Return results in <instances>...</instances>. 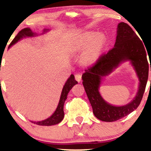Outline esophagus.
<instances>
[{"label":"esophagus","mask_w":151,"mask_h":151,"mask_svg":"<svg viewBox=\"0 0 151 151\" xmlns=\"http://www.w3.org/2000/svg\"><path fill=\"white\" fill-rule=\"evenodd\" d=\"M81 77H82V73H76L75 75V78L78 82H81Z\"/></svg>","instance_id":"34e87169"}]
</instances>
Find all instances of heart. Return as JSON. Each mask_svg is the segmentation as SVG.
<instances>
[{"label":"heart","mask_w":151,"mask_h":151,"mask_svg":"<svg viewBox=\"0 0 151 151\" xmlns=\"http://www.w3.org/2000/svg\"><path fill=\"white\" fill-rule=\"evenodd\" d=\"M95 35L94 34H88L86 36L83 37L82 40L78 44L77 48L78 49L85 48L88 46L91 42L90 47L87 49L86 52L84 55V60L86 62H93L97 58L100 51L102 50V47L104 45V37L102 35H97V36L94 39L93 37Z\"/></svg>","instance_id":"heart-1"}]
</instances>
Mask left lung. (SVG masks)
<instances>
[{"label": "left lung", "mask_w": 151, "mask_h": 151, "mask_svg": "<svg viewBox=\"0 0 151 151\" xmlns=\"http://www.w3.org/2000/svg\"><path fill=\"white\" fill-rule=\"evenodd\" d=\"M127 60L132 61L139 76V91L135 99L130 104L122 107H115L102 99L98 88L102 76L107 75L121 62ZM148 70L146 51L143 42L128 24L119 23L114 48L101 55L95 63L88 67L82 76L83 86L94 115L101 121L111 122L117 121L135 110L141 103L146 89Z\"/></svg>", "instance_id": "obj_1"}]
</instances>
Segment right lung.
Instances as JSON below:
<instances>
[{"label":"right lung","mask_w":151,"mask_h":151,"mask_svg":"<svg viewBox=\"0 0 151 151\" xmlns=\"http://www.w3.org/2000/svg\"><path fill=\"white\" fill-rule=\"evenodd\" d=\"M44 31H46V29H44ZM35 35V33H33L32 32V30L29 28H24L19 32V33L16 35V37L13 39V40L12 41L11 43L9 45V47H11L12 45H13L14 44H15L17 41H19L21 38L25 37H32ZM78 82L75 80V77L73 75H71L70 76V78L68 79V81H66V83H65L64 86H63V90H62V93L61 97H60L59 102H58V107L56 108L55 112L49 118L47 119L44 120V121L41 122H33L34 124H36L37 125L40 126H51V125H55L57 124L60 123L62 120H63V116H64V111H63V105H64V102L65 100L67 99V95L69 93L71 88L75 86L76 84H77Z\"/></svg>","instance_id":"1"}]
</instances>
